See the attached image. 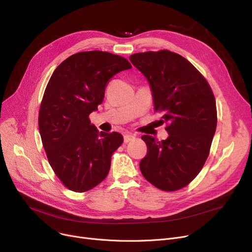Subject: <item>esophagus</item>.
Masks as SVG:
<instances>
[{
  "mask_svg": "<svg viewBox=\"0 0 252 252\" xmlns=\"http://www.w3.org/2000/svg\"><path fill=\"white\" fill-rule=\"evenodd\" d=\"M135 138H136V136L133 135V134H126L125 137H124V142L125 143H129L133 140H135Z\"/></svg>",
  "mask_w": 252,
  "mask_h": 252,
  "instance_id": "34e87169",
  "label": "esophagus"
}]
</instances>
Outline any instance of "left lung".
<instances>
[{
  "label": "left lung",
  "mask_w": 252,
  "mask_h": 252,
  "mask_svg": "<svg viewBox=\"0 0 252 252\" xmlns=\"http://www.w3.org/2000/svg\"><path fill=\"white\" fill-rule=\"evenodd\" d=\"M130 62L148 79L154 109L166 123V140L142 137L148 152L141 173L163 191H177L202 169L217 128L214 93L204 76L183 56L167 50L137 53Z\"/></svg>",
  "instance_id": "obj_1"
}]
</instances>
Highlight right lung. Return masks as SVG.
I'll use <instances>...</instances> for the list:
<instances>
[{"label": "right lung", "instance_id": "1", "mask_svg": "<svg viewBox=\"0 0 252 252\" xmlns=\"http://www.w3.org/2000/svg\"><path fill=\"white\" fill-rule=\"evenodd\" d=\"M131 68L124 57L102 51L79 52L53 72L39 107L38 128L49 163L66 188L87 192L107 177L111 156L124 137L91 124L105 88L116 73Z\"/></svg>", "mask_w": 252, "mask_h": 252}]
</instances>
